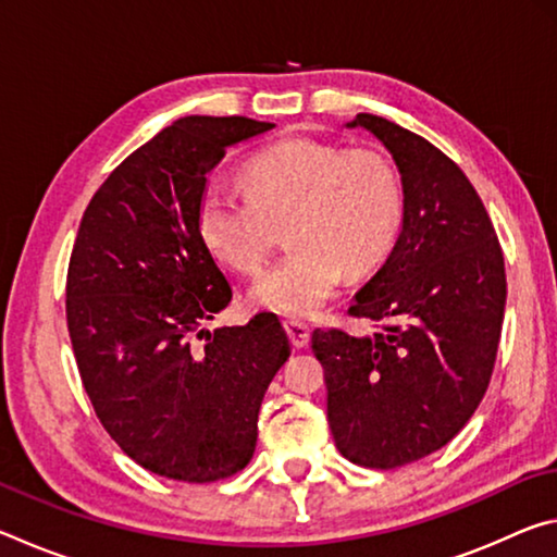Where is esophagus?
<instances>
[{
	"mask_svg": "<svg viewBox=\"0 0 557 557\" xmlns=\"http://www.w3.org/2000/svg\"><path fill=\"white\" fill-rule=\"evenodd\" d=\"M285 329H287V336H289L292 346L305 348L309 344V326L305 322H299V319H287Z\"/></svg>",
	"mask_w": 557,
	"mask_h": 557,
	"instance_id": "1",
	"label": "esophagus"
}]
</instances>
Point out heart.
Wrapping results in <instances>:
<instances>
[{"label":"heart","mask_w":557,"mask_h":557,"mask_svg":"<svg viewBox=\"0 0 557 557\" xmlns=\"http://www.w3.org/2000/svg\"><path fill=\"white\" fill-rule=\"evenodd\" d=\"M248 194L206 188L196 228L215 260L243 275L262 268L287 223L292 250L250 289L270 312H317L348 275L379 268L403 228L398 169L375 149H346L319 139H285L245 166Z\"/></svg>","instance_id":"1"}]
</instances>
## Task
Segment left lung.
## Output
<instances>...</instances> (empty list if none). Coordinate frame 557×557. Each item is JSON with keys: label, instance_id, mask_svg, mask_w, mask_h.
I'll return each instance as SVG.
<instances>
[{"label": "left lung", "instance_id": "1", "mask_svg": "<svg viewBox=\"0 0 557 557\" xmlns=\"http://www.w3.org/2000/svg\"><path fill=\"white\" fill-rule=\"evenodd\" d=\"M348 127L393 154L403 231L348 307L375 332L314 329L312 351L338 451L395 469L445 447L482 403L504 324V252L476 188L445 152L369 112Z\"/></svg>", "mask_w": 557, "mask_h": 557}]
</instances>
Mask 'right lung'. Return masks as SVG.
<instances>
[{"instance_id": "right-lung-1", "label": "right lung", "mask_w": 557, "mask_h": 557, "mask_svg": "<svg viewBox=\"0 0 557 557\" xmlns=\"http://www.w3.org/2000/svg\"><path fill=\"white\" fill-rule=\"evenodd\" d=\"M272 127L176 120L106 178L73 243L65 319L83 388L120 449L176 482H219L248 465L260 403L289 358L270 312L206 329L233 292L196 228L206 174Z\"/></svg>"}]
</instances>
